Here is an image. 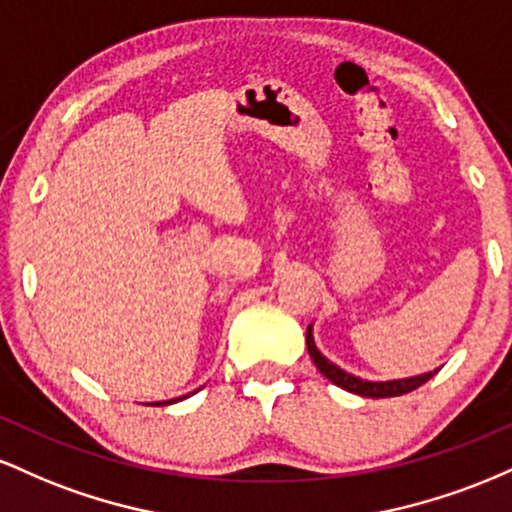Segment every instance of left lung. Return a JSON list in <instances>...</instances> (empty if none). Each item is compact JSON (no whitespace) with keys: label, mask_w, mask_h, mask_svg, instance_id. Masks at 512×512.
Returning <instances> with one entry per match:
<instances>
[{"label":"left lung","mask_w":512,"mask_h":512,"mask_svg":"<svg viewBox=\"0 0 512 512\" xmlns=\"http://www.w3.org/2000/svg\"><path fill=\"white\" fill-rule=\"evenodd\" d=\"M305 344H308V354H310V358H313L315 366L320 368V373L325 375L327 380H332L334 385L344 387V390L354 392V395H361V397L383 399V397L407 395V392H414L416 387H421L424 383H428V380L433 378V373H438V370H433V373L416 375V378L390 380V383H368V380H361V378H356V375L344 373L342 368H337V366H334V363L327 361V358L322 356L320 351L315 349V342H313V334H310V327H308V334H305Z\"/></svg>","instance_id":"left-lung-1"}]
</instances>
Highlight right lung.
I'll return each instance as SVG.
<instances>
[{
	"label": "right lung",
	"mask_w": 512,
	"mask_h": 512,
	"mask_svg": "<svg viewBox=\"0 0 512 512\" xmlns=\"http://www.w3.org/2000/svg\"><path fill=\"white\" fill-rule=\"evenodd\" d=\"M175 402H178V399H175ZM158 404H161V402H158ZM163 404H173V402H163Z\"/></svg>",
	"instance_id": "1"
}]
</instances>
